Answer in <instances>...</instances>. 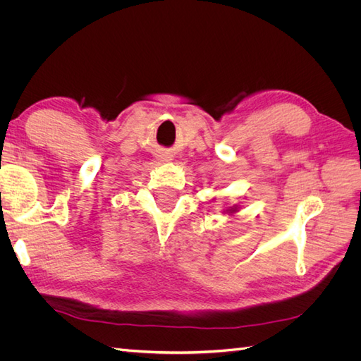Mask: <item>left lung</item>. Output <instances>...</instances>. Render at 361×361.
<instances>
[{
    "label": "left lung",
    "instance_id": "left-lung-1",
    "mask_svg": "<svg viewBox=\"0 0 361 361\" xmlns=\"http://www.w3.org/2000/svg\"><path fill=\"white\" fill-rule=\"evenodd\" d=\"M236 209H235V207H232V209H231V212H235Z\"/></svg>",
    "mask_w": 361,
    "mask_h": 361
}]
</instances>
